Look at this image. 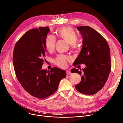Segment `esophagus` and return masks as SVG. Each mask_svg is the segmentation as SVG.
Wrapping results in <instances>:
<instances>
[{
    "instance_id": "esophagus-1",
    "label": "esophagus",
    "mask_w": 123,
    "mask_h": 123,
    "mask_svg": "<svg viewBox=\"0 0 123 123\" xmlns=\"http://www.w3.org/2000/svg\"><path fill=\"white\" fill-rule=\"evenodd\" d=\"M66 73H67V75H70V74H72V73L70 72L69 71H67Z\"/></svg>"
}]
</instances>
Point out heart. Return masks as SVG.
I'll return each instance as SVG.
<instances>
[{
    "mask_svg": "<svg viewBox=\"0 0 123 123\" xmlns=\"http://www.w3.org/2000/svg\"><path fill=\"white\" fill-rule=\"evenodd\" d=\"M57 37L68 42L72 48L77 47L76 42L79 39L77 32L72 27H64L59 29L56 31ZM56 38L52 35H49L45 40V49L49 52H53L55 49ZM71 59V57L63 55H57L54 59V63L60 68H65L67 65V61Z\"/></svg>",
    "mask_w": 123,
    "mask_h": 123,
    "instance_id": "heart-1",
    "label": "heart"
}]
</instances>
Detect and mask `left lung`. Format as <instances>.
<instances>
[{
  "label": "left lung",
  "mask_w": 123,
  "mask_h": 123,
  "mask_svg": "<svg viewBox=\"0 0 123 123\" xmlns=\"http://www.w3.org/2000/svg\"><path fill=\"white\" fill-rule=\"evenodd\" d=\"M77 29L82 36L83 45L74 66L83 64L86 67L82 71L73 68L71 72L81 76L76 90L84 94L93 95L104 87L111 73L110 49L106 40L92 28L80 26Z\"/></svg>",
  "instance_id": "left-lung-1"
}]
</instances>
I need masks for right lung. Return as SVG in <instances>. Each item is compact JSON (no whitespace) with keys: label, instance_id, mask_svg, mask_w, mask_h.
Returning a JSON list of instances; mask_svg holds the SVG:
<instances>
[{"label":"right lung","instance_id":"obj_1","mask_svg":"<svg viewBox=\"0 0 123 123\" xmlns=\"http://www.w3.org/2000/svg\"><path fill=\"white\" fill-rule=\"evenodd\" d=\"M49 31L48 27L30 30L16 43L13 52L17 80L27 92L39 99L55 92L60 80L66 76L65 71L56 67L50 71L42 69L46 50L45 40Z\"/></svg>","mask_w":123,"mask_h":123}]
</instances>
